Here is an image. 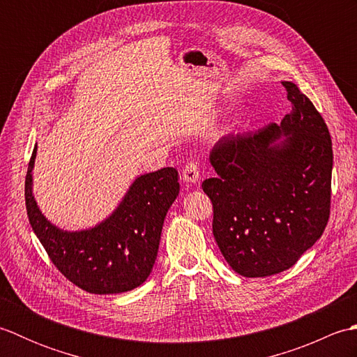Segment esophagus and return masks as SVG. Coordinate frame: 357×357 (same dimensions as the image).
<instances>
[{
  "label": "esophagus",
  "instance_id": "1",
  "mask_svg": "<svg viewBox=\"0 0 357 357\" xmlns=\"http://www.w3.org/2000/svg\"><path fill=\"white\" fill-rule=\"evenodd\" d=\"M183 179L188 184L198 183V179H199V162L198 161H188L184 165Z\"/></svg>",
  "mask_w": 357,
  "mask_h": 357
}]
</instances>
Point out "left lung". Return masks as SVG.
Returning <instances> with one entry per match:
<instances>
[{
  "instance_id": "left-lung-1",
  "label": "left lung",
  "mask_w": 357,
  "mask_h": 357,
  "mask_svg": "<svg viewBox=\"0 0 357 357\" xmlns=\"http://www.w3.org/2000/svg\"><path fill=\"white\" fill-rule=\"evenodd\" d=\"M290 115L256 132L224 136L210 151L218 173L202 183L213 204V236L245 278L288 270L322 236L330 218L328 127L298 86L284 81ZM284 134L280 143L275 141Z\"/></svg>"
}]
</instances>
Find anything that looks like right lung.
Instances as JSON below:
<instances>
[{
    "label": "right lung",
    "mask_w": 357,
    "mask_h": 357,
    "mask_svg": "<svg viewBox=\"0 0 357 357\" xmlns=\"http://www.w3.org/2000/svg\"><path fill=\"white\" fill-rule=\"evenodd\" d=\"M36 146L26 174L29 222L52 264L72 284L95 294L133 290L150 275L164 218L179 193L178 172L165 167L135 181L110 218L84 231H63L38 208L32 195Z\"/></svg>",
    "instance_id": "right-lung-1"
}]
</instances>
